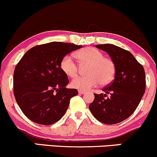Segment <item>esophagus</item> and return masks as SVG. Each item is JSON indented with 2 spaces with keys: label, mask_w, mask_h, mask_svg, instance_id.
Wrapping results in <instances>:
<instances>
[{
  "label": "esophagus",
  "mask_w": 157,
  "mask_h": 157,
  "mask_svg": "<svg viewBox=\"0 0 157 157\" xmlns=\"http://www.w3.org/2000/svg\"><path fill=\"white\" fill-rule=\"evenodd\" d=\"M85 93V91L84 90H78V93H80V94H84Z\"/></svg>",
  "instance_id": "obj_1"
}]
</instances>
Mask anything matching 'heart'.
Instances as JSON below:
<instances>
[{"mask_svg": "<svg viewBox=\"0 0 157 157\" xmlns=\"http://www.w3.org/2000/svg\"><path fill=\"white\" fill-rule=\"evenodd\" d=\"M75 57L81 64H87V75L74 78L71 86L80 90H87L97 85H107L113 80L116 65L111 59L104 56L101 51L94 47H86L75 52ZM61 69L68 76L74 78L78 75V67L71 56H64L60 63Z\"/></svg>", "mask_w": 157, "mask_h": 157, "instance_id": "b5f03b06", "label": "heart"}]
</instances>
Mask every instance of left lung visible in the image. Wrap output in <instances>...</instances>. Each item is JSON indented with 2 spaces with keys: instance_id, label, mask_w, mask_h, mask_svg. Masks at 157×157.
<instances>
[{
  "instance_id": "8db88e82",
  "label": "left lung",
  "mask_w": 157,
  "mask_h": 157,
  "mask_svg": "<svg viewBox=\"0 0 157 157\" xmlns=\"http://www.w3.org/2000/svg\"><path fill=\"white\" fill-rule=\"evenodd\" d=\"M96 47L111 57L116 74L112 83L102 90L105 94L95 93L89 109L104 124H117L128 119L138 107L145 91V70L129 51L109 44Z\"/></svg>"
}]
</instances>
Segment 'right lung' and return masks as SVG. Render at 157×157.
<instances>
[{
	"instance_id": "right-lung-1",
	"label": "right lung",
	"mask_w": 157,
	"mask_h": 157,
	"mask_svg": "<svg viewBox=\"0 0 157 157\" xmlns=\"http://www.w3.org/2000/svg\"><path fill=\"white\" fill-rule=\"evenodd\" d=\"M82 46L50 42L36 46L15 67L13 92L24 115L37 124L50 125L62 118L70 98L78 94L67 89V75L60 67L62 58Z\"/></svg>"
}]
</instances>
